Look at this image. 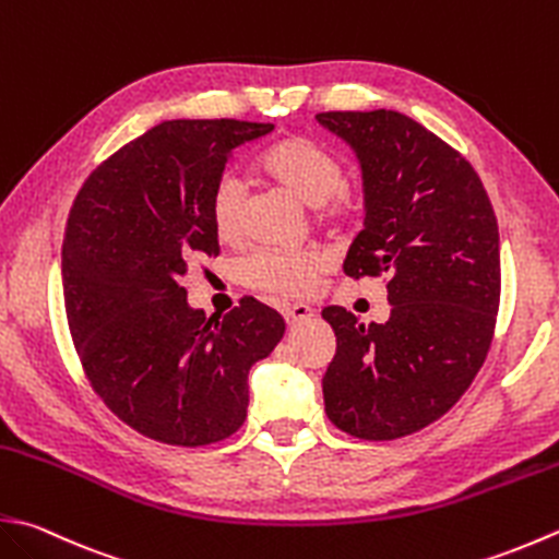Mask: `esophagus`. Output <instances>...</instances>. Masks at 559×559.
Wrapping results in <instances>:
<instances>
[{
  "instance_id": "obj_1",
  "label": "esophagus",
  "mask_w": 559,
  "mask_h": 559,
  "mask_svg": "<svg viewBox=\"0 0 559 559\" xmlns=\"http://www.w3.org/2000/svg\"><path fill=\"white\" fill-rule=\"evenodd\" d=\"M312 314H314V310L305 302H295V305H286V308H283V317H286L288 324H300L305 320H310Z\"/></svg>"
}]
</instances>
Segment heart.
I'll return each mask as SVG.
<instances>
[{"label": "heart", "mask_w": 559, "mask_h": 559, "mask_svg": "<svg viewBox=\"0 0 559 559\" xmlns=\"http://www.w3.org/2000/svg\"><path fill=\"white\" fill-rule=\"evenodd\" d=\"M257 169L295 199L312 205L324 223L352 221L360 211L358 193L344 181L338 157L322 142L290 135L261 152ZM211 225L215 237L235 245L245 229V186L235 174H221L211 191ZM332 249L310 247H269L251 254L242 266V281L259 293L276 298H305L322 273L332 266Z\"/></svg>", "instance_id": "b5f03b06"}]
</instances>
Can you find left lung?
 <instances>
[{"instance_id":"obj_1","label":"left lung","mask_w":559,"mask_h":559,"mask_svg":"<svg viewBox=\"0 0 559 559\" xmlns=\"http://www.w3.org/2000/svg\"><path fill=\"white\" fill-rule=\"evenodd\" d=\"M317 120L356 150L366 227L352 278L388 276L385 324L324 308L336 354L324 412L356 439L392 441L441 419L473 385L495 338L501 264L489 195L461 152L397 111H326Z\"/></svg>"}]
</instances>
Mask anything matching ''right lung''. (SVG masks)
<instances>
[{
  "instance_id": "1",
  "label": "right lung",
  "mask_w": 559,
  "mask_h": 559,
  "mask_svg": "<svg viewBox=\"0 0 559 559\" xmlns=\"http://www.w3.org/2000/svg\"><path fill=\"white\" fill-rule=\"evenodd\" d=\"M249 120H164L90 174L70 207L62 290L92 388L130 429L207 445L247 419L249 368L286 332L254 298L223 320L186 302L179 276L217 257L211 191L229 152L271 133Z\"/></svg>"
}]
</instances>
